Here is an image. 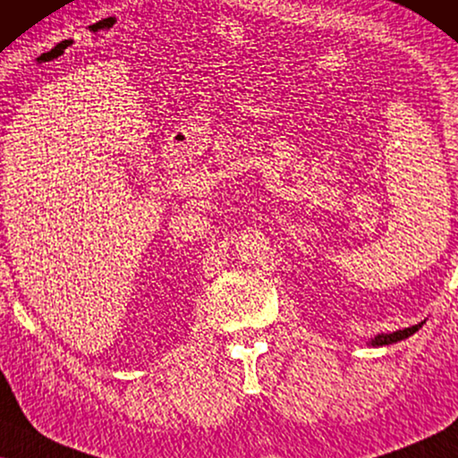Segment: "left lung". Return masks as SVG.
<instances>
[{"label": "left lung", "instance_id": "8db88e82", "mask_svg": "<svg viewBox=\"0 0 458 458\" xmlns=\"http://www.w3.org/2000/svg\"><path fill=\"white\" fill-rule=\"evenodd\" d=\"M423 326L417 324V326H411V327H404V330H396V332H390V334H377L376 338H371V346H384V344H392V343H398V340H404L409 336H413V334L420 330V327Z\"/></svg>", "mask_w": 458, "mask_h": 458}]
</instances>
